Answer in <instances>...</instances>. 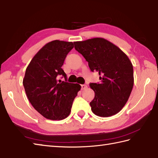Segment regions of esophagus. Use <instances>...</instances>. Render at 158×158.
<instances>
[{
	"mask_svg": "<svg viewBox=\"0 0 158 158\" xmlns=\"http://www.w3.org/2000/svg\"><path fill=\"white\" fill-rule=\"evenodd\" d=\"M86 88H87V86H86V85H81V89H82V90H85V89H86Z\"/></svg>",
	"mask_w": 158,
	"mask_h": 158,
	"instance_id": "1",
	"label": "esophagus"
}]
</instances>
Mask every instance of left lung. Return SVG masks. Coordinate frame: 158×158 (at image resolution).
Wrapping results in <instances>:
<instances>
[{
	"label": "left lung",
	"instance_id": "8db88e82",
	"mask_svg": "<svg viewBox=\"0 0 158 158\" xmlns=\"http://www.w3.org/2000/svg\"><path fill=\"white\" fill-rule=\"evenodd\" d=\"M75 49L85 57L91 72H98L100 82L90 83L95 98L91 110L99 117L118 113L127 102L134 86L130 60L120 48L104 38L75 41Z\"/></svg>",
	"mask_w": 158,
	"mask_h": 158
}]
</instances>
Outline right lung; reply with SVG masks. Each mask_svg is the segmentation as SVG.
I'll return each instance as SVG.
<instances>
[{
    "mask_svg": "<svg viewBox=\"0 0 158 158\" xmlns=\"http://www.w3.org/2000/svg\"><path fill=\"white\" fill-rule=\"evenodd\" d=\"M73 44L54 40L39 50L26 69L23 85L32 106L48 119L62 120L69 116L73 102L81 89L67 82L61 67ZM62 76L65 81H57Z\"/></svg>",
    "mask_w": 158,
    "mask_h": 158,
    "instance_id": "add662e5",
    "label": "right lung"
}]
</instances>
